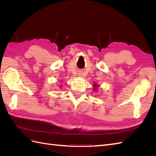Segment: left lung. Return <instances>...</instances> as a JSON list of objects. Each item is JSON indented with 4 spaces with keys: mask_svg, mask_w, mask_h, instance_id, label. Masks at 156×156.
Returning <instances> with one entry per match:
<instances>
[{
    "mask_svg": "<svg viewBox=\"0 0 156 156\" xmlns=\"http://www.w3.org/2000/svg\"><path fill=\"white\" fill-rule=\"evenodd\" d=\"M94 87H97V85H94Z\"/></svg>",
    "mask_w": 156,
    "mask_h": 156,
    "instance_id": "8db88e82",
    "label": "left lung"
}]
</instances>
